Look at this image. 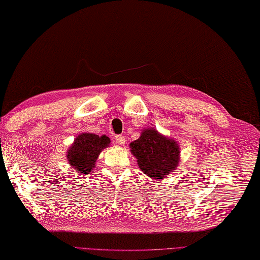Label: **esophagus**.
Returning <instances> with one entry per match:
<instances>
[{
    "mask_svg": "<svg viewBox=\"0 0 260 260\" xmlns=\"http://www.w3.org/2000/svg\"><path fill=\"white\" fill-rule=\"evenodd\" d=\"M115 141H116L117 144L123 145L125 143V138L123 136H116L115 137Z\"/></svg>",
    "mask_w": 260,
    "mask_h": 260,
    "instance_id": "esophagus-1",
    "label": "esophagus"
}]
</instances>
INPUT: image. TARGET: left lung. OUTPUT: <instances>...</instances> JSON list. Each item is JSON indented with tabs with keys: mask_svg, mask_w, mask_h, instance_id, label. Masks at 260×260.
Segmentation results:
<instances>
[{
	"mask_svg": "<svg viewBox=\"0 0 260 260\" xmlns=\"http://www.w3.org/2000/svg\"><path fill=\"white\" fill-rule=\"evenodd\" d=\"M131 153L142 172L153 179H162L179 165L180 147L177 141L153 129H144L142 135L130 143Z\"/></svg>",
	"mask_w": 260,
	"mask_h": 260,
	"instance_id": "left-lung-1",
	"label": "left lung"
}]
</instances>
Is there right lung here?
Returning <instances> with one entry per match:
<instances>
[{"mask_svg": "<svg viewBox=\"0 0 260 260\" xmlns=\"http://www.w3.org/2000/svg\"><path fill=\"white\" fill-rule=\"evenodd\" d=\"M111 143L106 136L93 133H81L75 139L74 144L68 148L67 160L70 166L83 175H89L95 167L100 153Z\"/></svg>", "mask_w": 260, "mask_h": 260, "instance_id": "add662e5", "label": "right lung"}]
</instances>
